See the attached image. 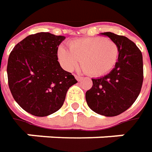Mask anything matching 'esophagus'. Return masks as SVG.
Here are the masks:
<instances>
[{
  "label": "esophagus",
  "mask_w": 152,
  "mask_h": 152,
  "mask_svg": "<svg viewBox=\"0 0 152 152\" xmlns=\"http://www.w3.org/2000/svg\"><path fill=\"white\" fill-rule=\"evenodd\" d=\"M75 79H77L78 81H80L81 79H83V77H81V76H79V75H75Z\"/></svg>",
  "instance_id": "34e87169"
}]
</instances>
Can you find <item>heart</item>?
I'll list each match as a JSON object with an SVG mask.
<instances>
[{"mask_svg":"<svg viewBox=\"0 0 152 152\" xmlns=\"http://www.w3.org/2000/svg\"><path fill=\"white\" fill-rule=\"evenodd\" d=\"M58 59L62 67L72 71L79 66L92 77H100L113 70L117 64L119 49L113 40L103 37L76 39L69 43V49L59 46Z\"/></svg>","mask_w":152,"mask_h":152,"instance_id":"heart-1","label":"heart"}]
</instances>
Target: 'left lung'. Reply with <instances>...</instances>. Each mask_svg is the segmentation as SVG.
I'll list each match as a JSON object with an SVG mask.
<instances>
[{
    "instance_id": "8db88e82",
    "label": "left lung",
    "mask_w": 152,
    "mask_h": 152,
    "mask_svg": "<svg viewBox=\"0 0 152 152\" xmlns=\"http://www.w3.org/2000/svg\"><path fill=\"white\" fill-rule=\"evenodd\" d=\"M118 45L119 56L115 67L101 78L92 79L86 91L89 107L106 117L118 116L131 107L143 84V57L140 50L129 39L112 32L102 33Z\"/></svg>"
}]
</instances>
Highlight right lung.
Listing matches in <instances>:
<instances>
[{
	"label": "right lung",
	"mask_w": 152,
	"mask_h": 152,
	"mask_svg": "<svg viewBox=\"0 0 152 152\" xmlns=\"http://www.w3.org/2000/svg\"><path fill=\"white\" fill-rule=\"evenodd\" d=\"M65 36L48 32L27 36L15 45L7 62V78L16 102L36 117L62 107L67 90L78 81L58 62V46Z\"/></svg>",
	"instance_id": "1"
}]
</instances>
